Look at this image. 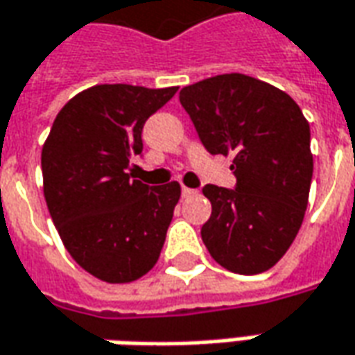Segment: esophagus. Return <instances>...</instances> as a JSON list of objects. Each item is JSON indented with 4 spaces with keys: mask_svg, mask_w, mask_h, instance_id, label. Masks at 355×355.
Masks as SVG:
<instances>
[{
    "mask_svg": "<svg viewBox=\"0 0 355 355\" xmlns=\"http://www.w3.org/2000/svg\"><path fill=\"white\" fill-rule=\"evenodd\" d=\"M180 192H182V198H190L196 194V190H194V188H187V187H182V190H180Z\"/></svg>",
    "mask_w": 355,
    "mask_h": 355,
    "instance_id": "esophagus-1",
    "label": "esophagus"
}]
</instances>
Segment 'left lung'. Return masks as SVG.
Returning a JSON list of instances; mask_svg holds the SVG:
<instances>
[{"instance_id": "left-lung-1", "label": "left lung", "mask_w": 355, "mask_h": 355, "mask_svg": "<svg viewBox=\"0 0 355 355\" xmlns=\"http://www.w3.org/2000/svg\"><path fill=\"white\" fill-rule=\"evenodd\" d=\"M178 98L202 146L211 155L233 153L235 188H202L211 202L204 245L229 272H266L286 254L307 209L309 122L291 96L243 73L198 81Z\"/></svg>"}]
</instances>
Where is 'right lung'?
Masks as SVG:
<instances>
[{
  "label": "right lung",
  "instance_id": "add662e5",
  "mask_svg": "<svg viewBox=\"0 0 355 355\" xmlns=\"http://www.w3.org/2000/svg\"><path fill=\"white\" fill-rule=\"evenodd\" d=\"M178 87L96 85L58 112L42 147L48 211L67 252L95 278L126 284L155 266L180 198L130 173L146 120Z\"/></svg>",
  "mask_w": 355,
  "mask_h": 355
}]
</instances>
